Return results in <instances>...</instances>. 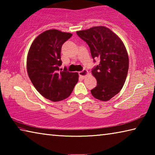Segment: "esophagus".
<instances>
[{
    "label": "esophagus",
    "instance_id": "esophagus-1",
    "mask_svg": "<svg viewBox=\"0 0 155 155\" xmlns=\"http://www.w3.org/2000/svg\"><path fill=\"white\" fill-rule=\"evenodd\" d=\"M78 74H79V76H80L81 77H82V78H85V77H87V76L89 74V72H88L87 70H83V71H81V72H78Z\"/></svg>",
    "mask_w": 155,
    "mask_h": 155
}]
</instances>
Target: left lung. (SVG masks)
Instances as JSON below:
<instances>
[{
    "label": "left lung",
    "mask_w": 155,
    "mask_h": 155,
    "mask_svg": "<svg viewBox=\"0 0 155 155\" xmlns=\"http://www.w3.org/2000/svg\"><path fill=\"white\" fill-rule=\"evenodd\" d=\"M77 33L90 46L92 58L101 60L91 71L97 85L91 93L96 99L108 101L124 85L129 65L127 48L119 36L104 26L78 31Z\"/></svg>",
    "instance_id": "obj_1"
}]
</instances>
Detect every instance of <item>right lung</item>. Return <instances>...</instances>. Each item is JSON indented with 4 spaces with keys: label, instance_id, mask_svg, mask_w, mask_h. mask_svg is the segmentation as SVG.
I'll use <instances>...</instances> for the list:
<instances>
[{
    "label": "right lung",
    "instance_id": "add662e5",
    "mask_svg": "<svg viewBox=\"0 0 155 155\" xmlns=\"http://www.w3.org/2000/svg\"><path fill=\"white\" fill-rule=\"evenodd\" d=\"M70 33L49 29L40 34L31 44L27 59V70L34 87L52 102L67 98L78 81L77 72H70L61 65V49L71 38Z\"/></svg>",
    "mask_w": 155,
    "mask_h": 155
}]
</instances>
